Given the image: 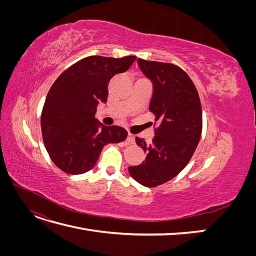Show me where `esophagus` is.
Here are the masks:
<instances>
[{
  "label": "esophagus",
  "mask_w": 256,
  "mask_h": 256,
  "mask_svg": "<svg viewBox=\"0 0 256 256\" xmlns=\"http://www.w3.org/2000/svg\"><path fill=\"white\" fill-rule=\"evenodd\" d=\"M127 141H128V143H130V144H134V142H136V136L129 132V134H128V138H127Z\"/></svg>",
  "instance_id": "obj_1"
}]
</instances>
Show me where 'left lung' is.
I'll return each instance as SVG.
<instances>
[{"instance_id":"1","label":"left lung","mask_w":256,"mask_h":256,"mask_svg":"<svg viewBox=\"0 0 256 256\" xmlns=\"http://www.w3.org/2000/svg\"><path fill=\"white\" fill-rule=\"evenodd\" d=\"M138 64L154 83L150 111L158 127L150 144L136 138L146 158L128 170L138 182L152 188L171 180L189 164L202 134V106L194 83L180 67L142 58Z\"/></svg>"}]
</instances>
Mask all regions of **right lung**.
<instances>
[{
  "label": "right lung",
  "mask_w": 256,
  "mask_h": 256,
  "mask_svg": "<svg viewBox=\"0 0 256 256\" xmlns=\"http://www.w3.org/2000/svg\"><path fill=\"white\" fill-rule=\"evenodd\" d=\"M136 58H84L52 84L42 112V134L51 160L63 172L76 175L90 171L104 145L126 140L125 129L99 124L95 113L100 102H106L112 76L125 72Z\"/></svg>",
  "instance_id": "right-lung-1"
}]
</instances>
